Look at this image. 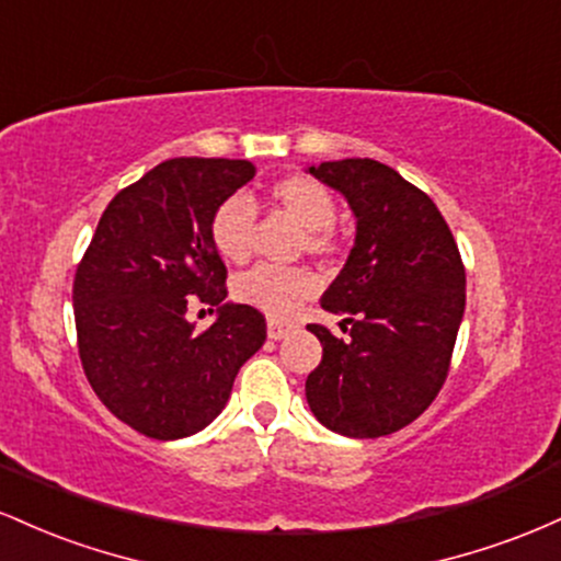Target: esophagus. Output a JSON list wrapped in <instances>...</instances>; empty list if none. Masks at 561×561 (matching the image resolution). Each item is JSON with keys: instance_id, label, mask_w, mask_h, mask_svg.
Segmentation results:
<instances>
[{"instance_id": "esophagus-1", "label": "esophagus", "mask_w": 561, "mask_h": 561, "mask_svg": "<svg viewBox=\"0 0 561 561\" xmlns=\"http://www.w3.org/2000/svg\"><path fill=\"white\" fill-rule=\"evenodd\" d=\"M266 330H268V337H272V340H282V337H287V332L293 330V324H289V321L268 319Z\"/></svg>"}]
</instances>
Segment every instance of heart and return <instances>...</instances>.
<instances>
[{
  "mask_svg": "<svg viewBox=\"0 0 561 561\" xmlns=\"http://www.w3.org/2000/svg\"><path fill=\"white\" fill-rule=\"evenodd\" d=\"M268 199L306 229L302 248L308 253H332V224L337 218V203L324 184L311 176H302V173H293V176L279 179L268 186ZM255 227H259V216H255L253 199L237 192V195L221 199L210 216V242L224 261L244 263L253 255ZM317 276L306 268H282L261 263V266L237 276L234 295L237 300L259 308L272 319H287L298 311L302 300L317 293Z\"/></svg>",
  "mask_w": 561,
  "mask_h": 561,
  "instance_id": "obj_1",
  "label": "heart"
}]
</instances>
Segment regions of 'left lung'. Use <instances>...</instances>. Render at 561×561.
I'll use <instances>...</instances> for the list:
<instances>
[{"label": "left lung", "instance_id": "obj_1", "mask_svg": "<svg viewBox=\"0 0 561 561\" xmlns=\"http://www.w3.org/2000/svg\"><path fill=\"white\" fill-rule=\"evenodd\" d=\"M308 173L347 199L356 242L321 308L343 317L345 337L321 324V364L306 379L313 416L345 437H382L435 401L467 302L459 248L437 205L390 165L345 158Z\"/></svg>", "mask_w": 561, "mask_h": 561}]
</instances>
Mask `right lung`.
Returning <instances> with one entry per match:
<instances>
[{"instance_id":"1","label":"right lung","mask_w":561,"mask_h":561,"mask_svg":"<svg viewBox=\"0 0 561 561\" xmlns=\"http://www.w3.org/2000/svg\"><path fill=\"white\" fill-rule=\"evenodd\" d=\"M253 176L250 160H165L111 199L76 268L83 371L141 435L176 440L208 427L266 340L263 313L227 300V266L210 242L218 203ZM195 299L219 313L199 335L185 319Z\"/></svg>"}]
</instances>
